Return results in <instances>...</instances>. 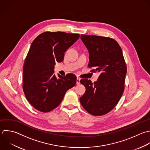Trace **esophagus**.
I'll list each match as a JSON object with an SVG mask.
<instances>
[{
	"instance_id": "esophagus-1",
	"label": "esophagus",
	"mask_w": 150,
	"mask_h": 150,
	"mask_svg": "<svg viewBox=\"0 0 150 150\" xmlns=\"http://www.w3.org/2000/svg\"><path fill=\"white\" fill-rule=\"evenodd\" d=\"M80 79L79 77H77V80H76V84H77V85L80 84Z\"/></svg>"
}]
</instances>
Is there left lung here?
Wrapping results in <instances>:
<instances>
[{"instance_id":"left-lung-1","label":"left lung","mask_w":150,"mask_h":150,"mask_svg":"<svg viewBox=\"0 0 150 150\" xmlns=\"http://www.w3.org/2000/svg\"><path fill=\"white\" fill-rule=\"evenodd\" d=\"M89 53L88 66L91 72L100 73L98 80L81 79L86 92L80 98L83 108L90 114L100 116L112 110L124 90L127 67L118 43L110 38L81 35Z\"/></svg>"}]
</instances>
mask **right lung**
<instances>
[{"label":"right lung","instance_id":"add662e5","mask_svg":"<svg viewBox=\"0 0 150 150\" xmlns=\"http://www.w3.org/2000/svg\"><path fill=\"white\" fill-rule=\"evenodd\" d=\"M79 34L46 32L32 42L23 65V90L26 99L36 110L49 112L62 101L66 91L76 85V76L54 74L56 62L63 60L65 52Z\"/></svg>","mask_w":150,"mask_h":150}]
</instances>
